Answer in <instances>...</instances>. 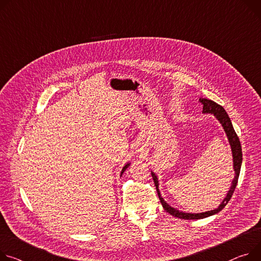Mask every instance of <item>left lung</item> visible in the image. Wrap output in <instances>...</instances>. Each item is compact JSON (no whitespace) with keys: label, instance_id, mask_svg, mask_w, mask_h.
Segmentation results:
<instances>
[{"label":"left lung","instance_id":"left-lung-1","mask_svg":"<svg viewBox=\"0 0 261 261\" xmlns=\"http://www.w3.org/2000/svg\"><path fill=\"white\" fill-rule=\"evenodd\" d=\"M199 101L202 102V105H203V113L204 114H213L215 116V118L220 122V124H222L224 129H225V133H226V135L228 137L229 143H230V146H231V150H232L233 168H234V171H235V176L233 178L232 185H231L230 190L228 191L226 197L224 198L223 202L220 203V205L216 209L211 210V211H207V212H202V213H186V212L179 211L177 209H174L173 207L169 206L165 202L164 198L161 196V193H160V190H159L158 177L154 174V172H151V176L153 178L154 186H155L159 198H160V202H161L164 210L166 212L170 213L172 216L177 217V218H182V219H200V218H205V217L214 215V214L218 213L219 211H222L225 208V206L228 204L230 198L232 197V194H233V192L235 190V187L237 185V182H238V176H239V172H240V167H242V163H243L242 145H240L239 139H238V137H237V135H236L234 128H233L231 120H230L228 114L226 113L225 109L222 106H219L216 102L212 101V100H210V99L200 98Z\"/></svg>","mask_w":261,"mask_h":261}]
</instances>
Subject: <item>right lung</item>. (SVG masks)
I'll list each match as a JSON object with an SVG mask.
<instances>
[{
	"label": "right lung",
	"mask_w": 261,
	"mask_h": 261,
	"mask_svg": "<svg viewBox=\"0 0 261 261\" xmlns=\"http://www.w3.org/2000/svg\"><path fill=\"white\" fill-rule=\"evenodd\" d=\"M129 164H130V163H127V164H126V165H125V166L122 168V171H121V175H122V174H123V172L126 170V168L129 166Z\"/></svg>",
	"instance_id": "1"
}]
</instances>
